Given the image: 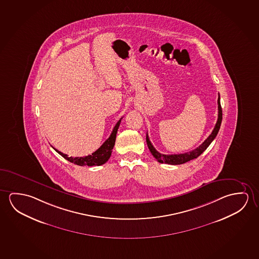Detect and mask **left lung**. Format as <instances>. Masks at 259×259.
Instances as JSON below:
<instances>
[{
    "instance_id": "obj_1",
    "label": "left lung",
    "mask_w": 259,
    "mask_h": 259,
    "mask_svg": "<svg viewBox=\"0 0 259 259\" xmlns=\"http://www.w3.org/2000/svg\"><path fill=\"white\" fill-rule=\"evenodd\" d=\"M218 111H218L217 122H216V125H215L211 134L204 140L203 143L200 145L195 149L190 151V152L184 153V154H174V155H164V154H161V153L158 152L156 150V148L153 147V145L150 142L149 138H148V133H147V138H146L147 144H148V148H149V150H150V152L152 154L153 156L159 163L168 164H185V163L188 162V161L193 160L194 158H197L198 156L205 151L206 148L209 147V144L213 141L214 139L217 136L218 132L220 131L222 120V106H221L220 95H219V97H218Z\"/></svg>"
}]
</instances>
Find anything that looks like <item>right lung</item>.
<instances>
[{
	"instance_id": "obj_1",
	"label": "right lung",
	"mask_w": 259,
	"mask_h": 259,
	"mask_svg": "<svg viewBox=\"0 0 259 259\" xmlns=\"http://www.w3.org/2000/svg\"><path fill=\"white\" fill-rule=\"evenodd\" d=\"M121 119H119V121L116 123L115 127H113L109 139L92 155L81 156V157H73V156H67L66 154H63L60 151H58V149H55V150L59 155H61L64 158H66V160L69 161L71 163H74V164L81 165V166H84V165L93 166V165H102V164H105L107 161L109 160V158L111 157V151L115 145L116 134L118 132Z\"/></svg>"
}]
</instances>
